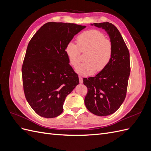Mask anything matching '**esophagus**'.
Segmentation results:
<instances>
[{
    "instance_id": "esophagus-1",
    "label": "esophagus",
    "mask_w": 151,
    "mask_h": 151,
    "mask_svg": "<svg viewBox=\"0 0 151 151\" xmlns=\"http://www.w3.org/2000/svg\"><path fill=\"white\" fill-rule=\"evenodd\" d=\"M79 83H80L81 84L83 83V78H82V77H81V76H79Z\"/></svg>"
}]
</instances>
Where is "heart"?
<instances>
[{
    "label": "heart",
    "instance_id": "obj_1",
    "mask_svg": "<svg viewBox=\"0 0 151 151\" xmlns=\"http://www.w3.org/2000/svg\"><path fill=\"white\" fill-rule=\"evenodd\" d=\"M77 44L68 42L65 52L70 64L76 67L81 60V52L85 55V62L76 68L77 72L81 76L93 75L95 71H103L110 62L113 56L111 42L107 40L102 32L98 30H88L80 34L77 38Z\"/></svg>",
    "mask_w": 151,
    "mask_h": 151
}]
</instances>
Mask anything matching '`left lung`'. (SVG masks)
Returning a JSON list of instances; mask_svg holds the SVG:
<instances>
[{
	"label": "left lung",
	"instance_id": "left-lung-1",
	"mask_svg": "<svg viewBox=\"0 0 151 151\" xmlns=\"http://www.w3.org/2000/svg\"><path fill=\"white\" fill-rule=\"evenodd\" d=\"M93 25L104 29L109 35L113 56L103 71L95 77L83 79L88 88L84 103L87 109L94 115L107 116L115 113L125 99L130 73V53L115 26L108 22Z\"/></svg>",
	"mask_w": 151,
	"mask_h": 151
}]
</instances>
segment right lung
<instances>
[{
    "instance_id": "right-lung-1",
    "label": "right lung",
    "mask_w": 151,
    "mask_h": 151,
    "mask_svg": "<svg viewBox=\"0 0 151 151\" xmlns=\"http://www.w3.org/2000/svg\"><path fill=\"white\" fill-rule=\"evenodd\" d=\"M85 28L49 22L29 42L21 69L22 85L27 101L38 115L47 118L60 115L67 96L79 84L65 47Z\"/></svg>"
}]
</instances>
